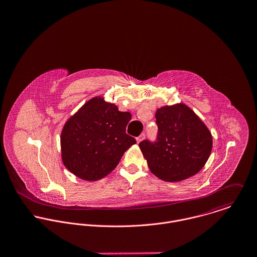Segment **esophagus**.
<instances>
[{
    "label": "esophagus",
    "mask_w": 257,
    "mask_h": 257,
    "mask_svg": "<svg viewBox=\"0 0 257 257\" xmlns=\"http://www.w3.org/2000/svg\"><path fill=\"white\" fill-rule=\"evenodd\" d=\"M145 137H146V134L145 133H143V134H141L139 137H137L136 138V140H137V143H140L141 141H143L144 139H145Z\"/></svg>",
    "instance_id": "34e87169"
}]
</instances>
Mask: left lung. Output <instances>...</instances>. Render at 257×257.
I'll use <instances>...</instances> for the list:
<instances>
[{"mask_svg": "<svg viewBox=\"0 0 257 257\" xmlns=\"http://www.w3.org/2000/svg\"><path fill=\"white\" fill-rule=\"evenodd\" d=\"M155 142L139 144L151 171L165 181H180L196 174L212 151V135L185 104L164 106L156 112Z\"/></svg>", "mask_w": 257, "mask_h": 257, "instance_id": "1", "label": "left lung"}]
</instances>
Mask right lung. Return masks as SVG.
I'll use <instances>...</instances> for the list:
<instances>
[{
    "label": "right lung",
    "instance_id": "obj_1",
    "mask_svg": "<svg viewBox=\"0 0 257 257\" xmlns=\"http://www.w3.org/2000/svg\"><path fill=\"white\" fill-rule=\"evenodd\" d=\"M130 112L93 97L65 124L61 134L62 161L78 177L94 181L106 176L119 164L135 138L126 134Z\"/></svg>",
    "mask_w": 257,
    "mask_h": 257
}]
</instances>
